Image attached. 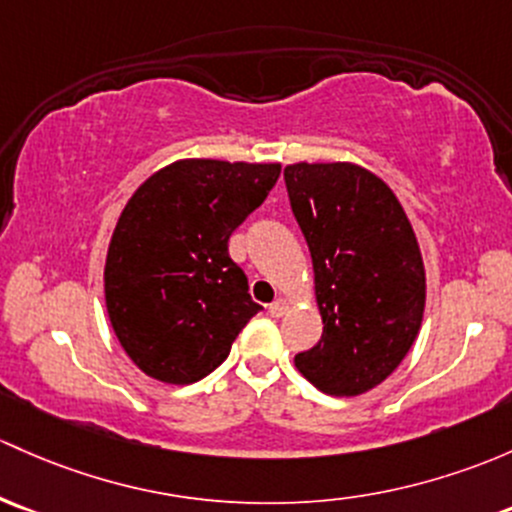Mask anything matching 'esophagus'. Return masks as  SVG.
Wrapping results in <instances>:
<instances>
[{
    "mask_svg": "<svg viewBox=\"0 0 512 512\" xmlns=\"http://www.w3.org/2000/svg\"><path fill=\"white\" fill-rule=\"evenodd\" d=\"M287 309H289L287 299H277V301H272V304H270V314L277 316V319H279V316L287 314Z\"/></svg>",
    "mask_w": 512,
    "mask_h": 512,
    "instance_id": "obj_1",
    "label": "esophagus"
}]
</instances>
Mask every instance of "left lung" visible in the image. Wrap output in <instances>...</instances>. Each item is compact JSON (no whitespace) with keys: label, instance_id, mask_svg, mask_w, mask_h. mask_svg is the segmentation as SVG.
I'll use <instances>...</instances> for the list:
<instances>
[{"label":"left lung","instance_id":"1","mask_svg":"<svg viewBox=\"0 0 512 512\" xmlns=\"http://www.w3.org/2000/svg\"><path fill=\"white\" fill-rule=\"evenodd\" d=\"M289 203L311 262L324 333L294 365L311 385L353 397L380 385L417 338L424 265L395 193L355 164H292Z\"/></svg>","mask_w":512,"mask_h":512}]
</instances>
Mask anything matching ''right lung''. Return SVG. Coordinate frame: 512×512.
I'll return each mask as SVG.
<instances>
[{"instance_id":"1","label":"right lung","mask_w":512,"mask_h":512,"mask_svg":"<svg viewBox=\"0 0 512 512\" xmlns=\"http://www.w3.org/2000/svg\"><path fill=\"white\" fill-rule=\"evenodd\" d=\"M279 164L186 159L129 198L105 262L110 324L139 370L191 385L213 373L262 309L228 240L277 184Z\"/></svg>"}]
</instances>
